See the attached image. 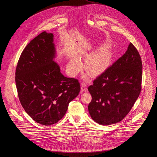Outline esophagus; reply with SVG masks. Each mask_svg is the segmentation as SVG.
<instances>
[{
    "mask_svg": "<svg viewBox=\"0 0 157 157\" xmlns=\"http://www.w3.org/2000/svg\"><path fill=\"white\" fill-rule=\"evenodd\" d=\"M87 91V86L84 83H81V93L86 92Z\"/></svg>",
    "mask_w": 157,
    "mask_h": 157,
    "instance_id": "34e87169",
    "label": "esophagus"
}]
</instances>
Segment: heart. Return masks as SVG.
<instances>
[{
    "instance_id": "heart-1",
    "label": "heart",
    "mask_w": 157,
    "mask_h": 157,
    "mask_svg": "<svg viewBox=\"0 0 157 157\" xmlns=\"http://www.w3.org/2000/svg\"><path fill=\"white\" fill-rule=\"evenodd\" d=\"M114 53L107 44L103 45L91 54L85 61L84 70L93 78H96L104 73L113 61ZM81 58H73L67 66V71L71 76H76L81 70Z\"/></svg>"
}]
</instances>
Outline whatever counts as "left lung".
Instances as JSON below:
<instances>
[{"label": "left lung", "instance_id": "left-lung-1", "mask_svg": "<svg viewBox=\"0 0 157 157\" xmlns=\"http://www.w3.org/2000/svg\"><path fill=\"white\" fill-rule=\"evenodd\" d=\"M142 78L140 56L130 43L125 54L88 87L92 96L88 110L93 121L103 125L121 121L139 96Z\"/></svg>", "mask_w": 157, "mask_h": 157}]
</instances>
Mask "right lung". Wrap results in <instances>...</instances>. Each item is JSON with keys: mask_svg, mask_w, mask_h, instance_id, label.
Listing matches in <instances>:
<instances>
[{"mask_svg": "<svg viewBox=\"0 0 157 157\" xmlns=\"http://www.w3.org/2000/svg\"><path fill=\"white\" fill-rule=\"evenodd\" d=\"M53 37L43 32L32 40L22 52L15 72L22 107L33 121L44 125L61 120L81 89L78 79L61 73L55 61Z\"/></svg>", "mask_w": 157, "mask_h": 157, "instance_id": "right-lung-1", "label": "right lung"}]
</instances>
